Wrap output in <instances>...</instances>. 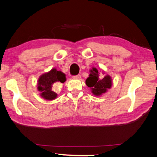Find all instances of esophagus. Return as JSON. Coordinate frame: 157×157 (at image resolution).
Returning <instances> with one entry per match:
<instances>
[{
    "label": "esophagus",
    "instance_id": "esophagus-1",
    "mask_svg": "<svg viewBox=\"0 0 157 157\" xmlns=\"http://www.w3.org/2000/svg\"><path fill=\"white\" fill-rule=\"evenodd\" d=\"M73 78H74L75 79H80L81 78V75L78 74V75H74L73 76Z\"/></svg>",
    "mask_w": 157,
    "mask_h": 157
}]
</instances>
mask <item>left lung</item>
Here are the masks:
<instances>
[{
	"instance_id": "obj_1",
	"label": "left lung",
	"mask_w": 157,
	"mask_h": 157,
	"mask_svg": "<svg viewBox=\"0 0 157 157\" xmlns=\"http://www.w3.org/2000/svg\"><path fill=\"white\" fill-rule=\"evenodd\" d=\"M86 84L92 89V92L96 96L101 95L106 92V90L111 88L112 80L109 75L103 78H100L98 71L96 68L90 70L89 78L86 80Z\"/></svg>"
}]
</instances>
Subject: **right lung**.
I'll return each instance as SVG.
<instances>
[{
  "label": "right lung",
  "instance_id": "obj_1",
  "mask_svg": "<svg viewBox=\"0 0 157 157\" xmlns=\"http://www.w3.org/2000/svg\"><path fill=\"white\" fill-rule=\"evenodd\" d=\"M66 81L65 75L63 72L52 69L44 74L42 75L38 79V90L41 92V96L46 100H53L56 98L57 94L52 90V85L55 82L64 83Z\"/></svg>",
  "mask_w": 157,
  "mask_h": 157
}]
</instances>
